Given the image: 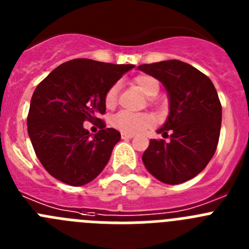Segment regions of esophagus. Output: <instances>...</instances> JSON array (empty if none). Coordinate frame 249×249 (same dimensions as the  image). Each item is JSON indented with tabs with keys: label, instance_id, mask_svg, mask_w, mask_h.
Returning <instances> with one entry per match:
<instances>
[{
	"label": "esophagus",
	"instance_id": "esophagus-1",
	"mask_svg": "<svg viewBox=\"0 0 249 249\" xmlns=\"http://www.w3.org/2000/svg\"><path fill=\"white\" fill-rule=\"evenodd\" d=\"M121 137H122V140H131V138L135 137V135H132V133H121Z\"/></svg>",
	"mask_w": 249,
	"mask_h": 249
}]
</instances>
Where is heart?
<instances>
[{
    "label": "heart",
    "instance_id": "obj_1",
    "mask_svg": "<svg viewBox=\"0 0 249 249\" xmlns=\"http://www.w3.org/2000/svg\"><path fill=\"white\" fill-rule=\"evenodd\" d=\"M136 85L148 97H155L160 92V82L155 77L148 74H141L136 77ZM118 83H114L107 89L105 94V103L108 108H112L117 103ZM155 124V118L148 113H132L128 111H121L112 117V126L124 133H140L151 128Z\"/></svg>",
    "mask_w": 249,
    "mask_h": 249
}]
</instances>
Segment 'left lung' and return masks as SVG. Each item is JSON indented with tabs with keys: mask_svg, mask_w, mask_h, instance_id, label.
<instances>
[{
	"mask_svg": "<svg viewBox=\"0 0 249 249\" xmlns=\"http://www.w3.org/2000/svg\"><path fill=\"white\" fill-rule=\"evenodd\" d=\"M138 70L166 87L169 114L142 156L147 171L158 181L179 184L201 173L214 155L221 133L222 106L212 81L178 59L141 65Z\"/></svg>",
	"mask_w": 249,
	"mask_h": 249,
	"instance_id": "8db88e82",
	"label": "left lung"
}]
</instances>
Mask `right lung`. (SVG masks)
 I'll list each match as a JSON object with an SVG mask.
<instances>
[{
	"label": "right lung",
	"mask_w": 249,
	"mask_h": 249,
	"mask_svg": "<svg viewBox=\"0 0 249 249\" xmlns=\"http://www.w3.org/2000/svg\"><path fill=\"white\" fill-rule=\"evenodd\" d=\"M133 65L76 58L54 68L35 89L27 116L37 158L52 177L70 186L93 181L105 168L121 133L101 129L92 137L85 121H101L105 94Z\"/></svg>",
	"instance_id": "add662e5"
}]
</instances>
